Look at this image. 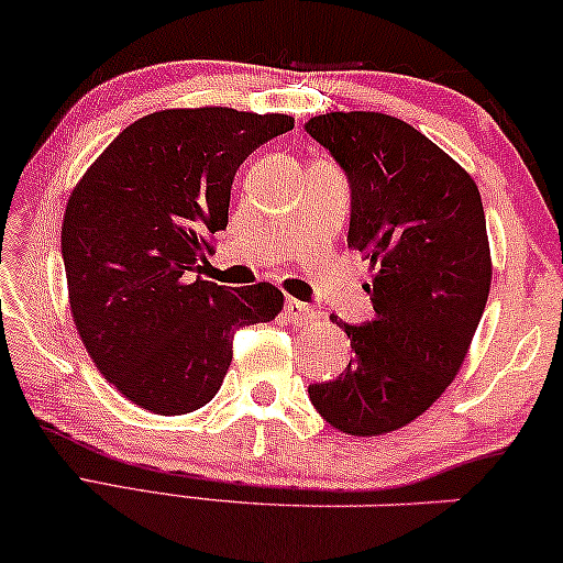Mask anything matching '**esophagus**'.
I'll use <instances>...</instances> for the list:
<instances>
[{
    "label": "esophagus",
    "mask_w": 563,
    "mask_h": 563,
    "mask_svg": "<svg viewBox=\"0 0 563 563\" xmlns=\"http://www.w3.org/2000/svg\"><path fill=\"white\" fill-rule=\"evenodd\" d=\"M284 312H287L289 323H295V325H302V323H308V320L316 318V310H312L310 305L299 302V299H287V302H284Z\"/></svg>",
    "instance_id": "obj_1"
}]
</instances>
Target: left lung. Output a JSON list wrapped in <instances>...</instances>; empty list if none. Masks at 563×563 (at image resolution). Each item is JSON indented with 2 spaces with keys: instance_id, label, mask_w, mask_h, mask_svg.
Returning a JSON list of instances; mask_svg holds the SVG:
<instances>
[{
  "instance_id": "left-lung-1",
  "label": "left lung",
  "mask_w": 563,
  "mask_h": 563,
  "mask_svg": "<svg viewBox=\"0 0 563 563\" xmlns=\"http://www.w3.org/2000/svg\"><path fill=\"white\" fill-rule=\"evenodd\" d=\"M305 131L352 188L349 247L369 261L367 323H341L354 360L310 385L328 424L354 437L396 432L463 367L492 287L478 186L434 142L385 113H323Z\"/></svg>"
}]
</instances>
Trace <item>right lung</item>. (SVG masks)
Returning a JSON list of instances; mask_svg holds the SVG:
<instances>
[{
    "mask_svg": "<svg viewBox=\"0 0 563 563\" xmlns=\"http://www.w3.org/2000/svg\"><path fill=\"white\" fill-rule=\"evenodd\" d=\"M295 129L284 113L173 108L121 131L69 196L62 224L71 318L108 383L159 416L217 396L238 328L284 308L274 284L196 276L228 228L238 167Z\"/></svg>",
    "mask_w": 563,
    "mask_h": 563,
    "instance_id": "obj_1",
    "label": "right lung"
}]
</instances>
